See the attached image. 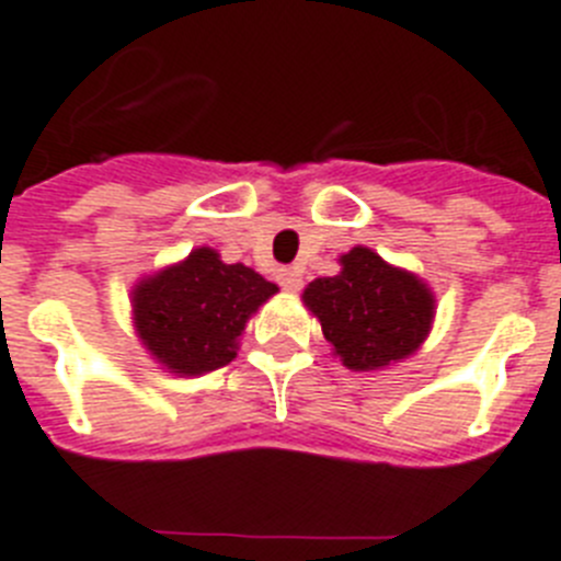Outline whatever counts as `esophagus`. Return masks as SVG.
<instances>
[{"mask_svg": "<svg viewBox=\"0 0 561 561\" xmlns=\"http://www.w3.org/2000/svg\"><path fill=\"white\" fill-rule=\"evenodd\" d=\"M276 279H279L282 288L290 290V294H296V290L302 288V273L296 271V267H279Z\"/></svg>", "mask_w": 561, "mask_h": 561, "instance_id": "esophagus-1", "label": "esophagus"}]
</instances>
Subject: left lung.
<instances>
[{
    "label": "left lung",
    "instance_id": "8db88e82",
    "mask_svg": "<svg viewBox=\"0 0 561 561\" xmlns=\"http://www.w3.org/2000/svg\"><path fill=\"white\" fill-rule=\"evenodd\" d=\"M336 276L313 279L302 302L322 322L324 339L351 370H379L408 359L431 333L436 299L425 282L388 265L370 248L339 259Z\"/></svg>",
    "mask_w": 561,
    "mask_h": 561
}]
</instances>
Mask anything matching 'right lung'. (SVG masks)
I'll list each match as a JSON object with an SVG mask.
<instances>
[{
	"mask_svg": "<svg viewBox=\"0 0 561 561\" xmlns=\"http://www.w3.org/2000/svg\"><path fill=\"white\" fill-rule=\"evenodd\" d=\"M276 290L253 267L225 265L214 248H196L136 285V333L168 374H210L237 359L244 322Z\"/></svg>",
	"mask_w": 561,
	"mask_h": 561,
	"instance_id": "1",
	"label": "right lung"
}]
</instances>
